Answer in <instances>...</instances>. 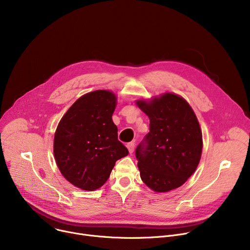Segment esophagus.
I'll return each instance as SVG.
<instances>
[{"label":"esophagus","mask_w":250,"mask_h":250,"mask_svg":"<svg viewBox=\"0 0 250 250\" xmlns=\"http://www.w3.org/2000/svg\"><path fill=\"white\" fill-rule=\"evenodd\" d=\"M126 147H127L129 153H132L133 150H134V144H133V142H129V144L126 145Z\"/></svg>","instance_id":"esophagus-1"}]
</instances>
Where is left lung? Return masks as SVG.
<instances>
[{
    "label": "left lung",
    "instance_id": "left-lung-1",
    "mask_svg": "<svg viewBox=\"0 0 250 250\" xmlns=\"http://www.w3.org/2000/svg\"><path fill=\"white\" fill-rule=\"evenodd\" d=\"M149 118V132L137 146L135 156L144 183L155 192L182 186L195 172L202 154V131L190 104L166 93L149 102L136 101Z\"/></svg>",
    "mask_w": 250,
    "mask_h": 250
}]
</instances>
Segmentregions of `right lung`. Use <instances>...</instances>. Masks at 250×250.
Segmentation results:
<instances>
[{
    "label": "right lung",
    "mask_w": 250,
    "mask_h": 250,
    "mask_svg": "<svg viewBox=\"0 0 250 250\" xmlns=\"http://www.w3.org/2000/svg\"><path fill=\"white\" fill-rule=\"evenodd\" d=\"M116 104L111 91L90 92L70 106L56 128V164L65 179L82 190L103 186L116 161L128 154L112 120Z\"/></svg>",
    "instance_id": "obj_1"
}]
</instances>
